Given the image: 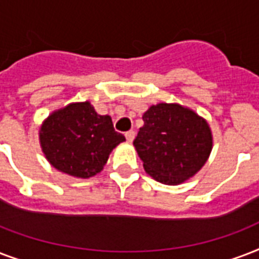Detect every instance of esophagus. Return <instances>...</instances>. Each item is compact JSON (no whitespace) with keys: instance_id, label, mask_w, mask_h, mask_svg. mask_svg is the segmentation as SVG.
<instances>
[{"instance_id":"1","label":"esophagus","mask_w":259,"mask_h":259,"mask_svg":"<svg viewBox=\"0 0 259 259\" xmlns=\"http://www.w3.org/2000/svg\"><path fill=\"white\" fill-rule=\"evenodd\" d=\"M134 138H135V131H128L125 132V139H127V142H130L131 143L132 140H134Z\"/></svg>"}]
</instances>
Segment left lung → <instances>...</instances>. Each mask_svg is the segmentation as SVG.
Returning a JSON list of instances; mask_svg holds the SVG:
<instances>
[{
	"label": "left lung",
	"instance_id": "1",
	"mask_svg": "<svg viewBox=\"0 0 259 259\" xmlns=\"http://www.w3.org/2000/svg\"><path fill=\"white\" fill-rule=\"evenodd\" d=\"M144 125L134 146L148 176L165 185H180L201 170L211 155L209 124L181 104L159 102L143 113Z\"/></svg>",
	"mask_w": 259,
	"mask_h": 259
}]
</instances>
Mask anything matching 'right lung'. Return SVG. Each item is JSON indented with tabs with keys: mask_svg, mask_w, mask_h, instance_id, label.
I'll return each mask as SVG.
<instances>
[{
	"mask_svg": "<svg viewBox=\"0 0 259 259\" xmlns=\"http://www.w3.org/2000/svg\"><path fill=\"white\" fill-rule=\"evenodd\" d=\"M125 138L115 131L111 116L98 115L89 101L71 102L54 111L39 128V142L50 165L75 178L100 173L109 154Z\"/></svg>",
	"mask_w": 259,
	"mask_h": 259,
	"instance_id": "1",
	"label": "right lung"
}]
</instances>
